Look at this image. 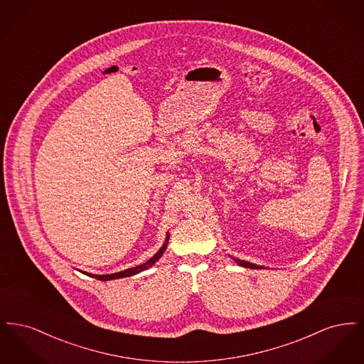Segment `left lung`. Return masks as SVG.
<instances>
[{"instance_id":"8db88e82","label":"left lung","mask_w":364,"mask_h":364,"mask_svg":"<svg viewBox=\"0 0 364 364\" xmlns=\"http://www.w3.org/2000/svg\"><path fill=\"white\" fill-rule=\"evenodd\" d=\"M232 259L235 260L237 264L242 266V267H248V269H263V266L251 263V262H247V260L235 259V258H232Z\"/></svg>"}]
</instances>
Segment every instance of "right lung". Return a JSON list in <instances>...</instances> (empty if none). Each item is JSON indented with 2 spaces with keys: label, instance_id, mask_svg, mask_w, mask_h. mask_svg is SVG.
<instances>
[{
  "label": "right lung",
  "instance_id": "1",
  "mask_svg": "<svg viewBox=\"0 0 364 364\" xmlns=\"http://www.w3.org/2000/svg\"><path fill=\"white\" fill-rule=\"evenodd\" d=\"M168 242H169V233H166L165 242H164V244H162V247L156 251V254H154V255H153L150 259L147 260V262H144L143 264H139V266H135V267H129V269H125V270L119 272V273H112V274H91V273H87V272H82V273H85L86 276H90V277L95 278V279H100V281H110V279H116V278L131 277V276H135V274H138L140 272L147 270L149 267H151L156 262L159 260V258L164 255V252H165L166 247H168Z\"/></svg>",
  "mask_w": 364,
  "mask_h": 364
}]
</instances>
